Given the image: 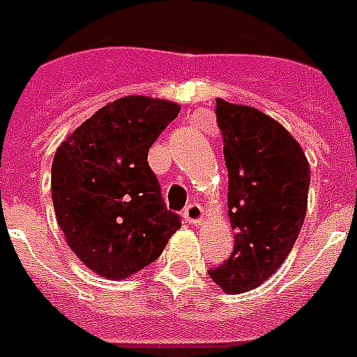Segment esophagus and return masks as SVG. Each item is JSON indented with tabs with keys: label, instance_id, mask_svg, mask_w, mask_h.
Here are the masks:
<instances>
[{
	"label": "esophagus",
	"instance_id": "34e87169",
	"mask_svg": "<svg viewBox=\"0 0 357 357\" xmlns=\"http://www.w3.org/2000/svg\"><path fill=\"white\" fill-rule=\"evenodd\" d=\"M202 215H204V211H202V207L198 206V204H189V206L183 209V217L189 224L200 222Z\"/></svg>",
	"mask_w": 357,
	"mask_h": 357
}]
</instances>
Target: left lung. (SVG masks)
<instances>
[{"label":"left lung","mask_w":357,"mask_h":357,"mask_svg":"<svg viewBox=\"0 0 357 357\" xmlns=\"http://www.w3.org/2000/svg\"><path fill=\"white\" fill-rule=\"evenodd\" d=\"M228 167L234 252L209 276L226 293L259 287L296 243L310 190V162L282 123L248 105L217 100Z\"/></svg>","instance_id":"1"}]
</instances>
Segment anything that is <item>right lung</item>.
I'll return each instance as SVG.
<instances>
[{
  "mask_svg": "<svg viewBox=\"0 0 357 357\" xmlns=\"http://www.w3.org/2000/svg\"><path fill=\"white\" fill-rule=\"evenodd\" d=\"M178 113L167 100L120 98L81 123L53 157L57 222L72 252L100 276L139 272L181 228L148 165V150Z\"/></svg>",
  "mask_w": 357,
  "mask_h": 357,
  "instance_id": "add662e5",
  "label": "right lung"
}]
</instances>
